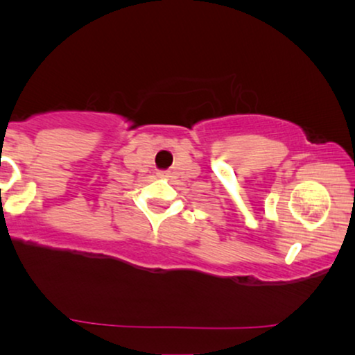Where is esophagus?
Here are the masks:
<instances>
[{"mask_svg":"<svg viewBox=\"0 0 355 355\" xmlns=\"http://www.w3.org/2000/svg\"><path fill=\"white\" fill-rule=\"evenodd\" d=\"M162 176H164V173H162Z\"/></svg>","mask_w":355,"mask_h":355,"instance_id":"34e87169","label":"esophagus"}]
</instances>
